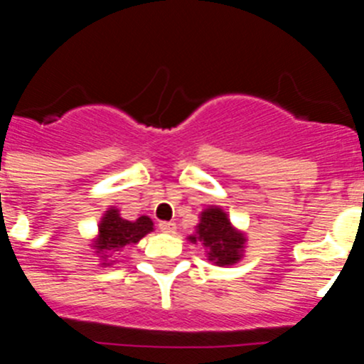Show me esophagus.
I'll list each match as a JSON object with an SVG mask.
<instances>
[{"label": "esophagus", "mask_w": 364, "mask_h": 364, "mask_svg": "<svg viewBox=\"0 0 364 364\" xmlns=\"http://www.w3.org/2000/svg\"><path fill=\"white\" fill-rule=\"evenodd\" d=\"M159 230L164 231V233H175L176 231V224L173 220L169 222H160L159 224Z\"/></svg>", "instance_id": "34e87169"}]
</instances>
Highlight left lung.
<instances>
[{"label":"left lung","instance_id":"1","mask_svg":"<svg viewBox=\"0 0 364 364\" xmlns=\"http://www.w3.org/2000/svg\"><path fill=\"white\" fill-rule=\"evenodd\" d=\"M200 222L188 240L205 247L208 260L217 266H233L244 257L246 235L231 224L230 217L218 205H210L200 213Z\"/></svg>","mask_w":364,"mask_h":364}]
</instances>
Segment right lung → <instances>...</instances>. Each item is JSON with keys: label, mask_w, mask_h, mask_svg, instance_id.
Segmentation results:
<instances>
[{"label": "right lung", "mask_w": 364, "mask_h": 364, "mask_svg": "<svg viewBox=\"0 0 364 364\" xmlns=\"http://www.w3.org/2000/svg\"><path fill=\"white\" fill-rule=\"evenodd\" d=\"M153 231V220L146 215L138 217L136 220H125L120 217V211L117 208H109L100 218L98 235L92 240V250L96 255L102 257V266H111L114 260L109 262V257L112 253L122 252L125 246L140 242L147 233Z\"/></svg>", "instance_id": "right-lung-1"}]
</instances>
